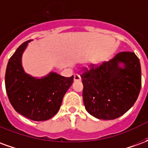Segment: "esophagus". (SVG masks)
<instances>
[{"mask_svg":"<svg viewBox=\"0 0 148 148\" xmlns=\"http://www.w3.org/2000/svg\"><path fill=\"white\" fill-rule=\"evenodd\" d=\"M74 81H81V76L79 74H74Z\"/></svg>","mask_w":148,"mask_h":148,"instance_id":"esophagus-1","label":"esophagus"}]
</instances>
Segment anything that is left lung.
Masks as SVG:
<instances>
[{
    "mask_svg": "<svg viewBox=\"0 0 148 148\" xmlns=\"http://www.w3.org/2000/svg\"><path fill=\"white\" fill-rule=\"evenodd\" d=\"M82 78L86 111L97 119L114 120L128 111L138 98L140 60L133 52H120L100 66L91 65Z\"/></svg>",
    "mask_w": 148,
    "mask_h": 148,
    "instance_id": "obj_1",
    "label": "left lung"
}]
</instances>
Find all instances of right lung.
I'll return each mask as SVG.
<instances>
[{"label": "right lung", "instance_id": "obj_1", "mask_svg": "<svg viewBox=\"0 0 148 148\" xmlns=\"http://www.w3.org/2000/svg\"><path fill=\"white\" fill-rule=\"evenodd\" d=\"M30 41L23 42L9 59L5 72V89L9 101L18 113L32 121H47L59 110L74 76L66 77L51 72L37 78L26 74L21 61Z\"/></svg>", "mask_w": 148, "mask_h": 148}]
</instances>
